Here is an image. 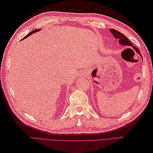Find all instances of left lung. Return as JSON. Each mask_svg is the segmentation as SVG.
Instances as JSON below:
<instances>
[{"label":"left lung","mask_w":153,"mask_h":153,"mask_svg":"<svg viewBox=\"0 0 153 153\" xmlns=\"http://www.w3.org/2000/svg\"><path fill=\"white\" fill-rule=\"evenodd\" d=\"M110 31L111 32V33L114 35V38L117 39H118L119 41V43L122 45H123V46H132L133 47V45L131 43V41H129L128 38H127L124 35L122 34V33H120L118 31H117L116 30H114V29H111V30H110ZM134 48L135 49V51H137V53H138L139 54L141 55V56L142 57L141 54H140V52H139L138 48H137L136 47H134Z\"/></svg>","instance_id":"left-lung-1"}]
</instances>
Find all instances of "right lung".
<instances>
[{
	"label": "right lung",
	"instance_id": "right-lung-1",
	"mask_svg": "<svg viewBox=\"0 0 153 153\" xmlns=\"http://www.w3.org/2000/svg\"><path fill=\"white\" fill-rule=\"evenodd\" d=\"M37 31H38L37 30H33V31H31L30 33H29V34H27V35H26V36H25V37L24 38H23V39H25V38H26V37H27L28 36H30V35H31L32 33H35V32H37Z\"/></svg>",
	"mask_w": 153,
	"mask_h": 153
}]
</instances>
